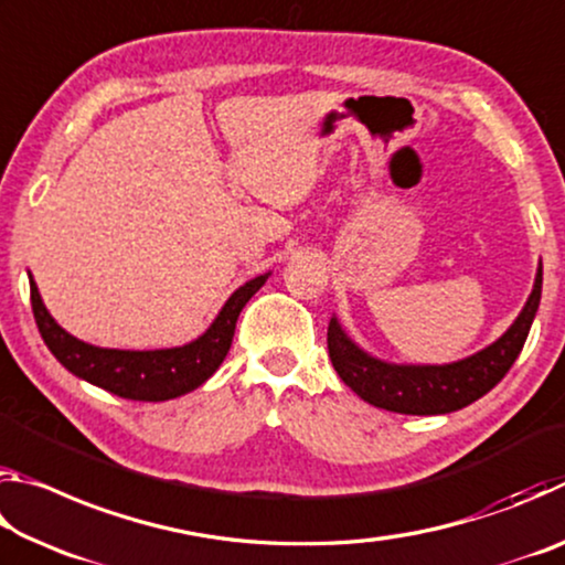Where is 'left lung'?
<instances>
[{
    "instance_id": "1",
    "label": "left lung",
    "mask_w": 565,
    "mask_h": 565,
    "mask_svg": "<svg viewBox=\"0 0 565 565\" xmlns=\"http://www.w3.org/2000/svg\"><path fill=\"white\" fill-rule=\"evenodd\" d=\"M541 284L543 266H539L533 291L511 329L491 347L463 361L446 363V366H401V363L379 361L361 351L343 333L339 321L331 319L327 333L331 363L343 384L351 386L353 394L369 401L371 406L411 416L451 414L489 394L509 374L539 311Z\"/></svg>"
}]
</instances>
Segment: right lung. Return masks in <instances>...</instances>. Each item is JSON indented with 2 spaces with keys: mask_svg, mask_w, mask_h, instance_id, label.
Returning a JSON list of instances; mask_svg holds the SVG:
<instances>
[{
  "mask_svg": "<svg viewBox=\"0 0 565 565\" xmlns=\"http://www.w3.org/2000/svg\"><path fill=\"white\" fill-rule=\"evenodd\" d=\"M269 274L256 276L228 296L224 309L218 311L212 327L196 341L179 349L159 351H119L99 349L66 333L42 303L40 289L30 276L34 321L46 347L66 371L89 384L109 391L114 396L131 401H169L189 394L222 366L228 349H232L236 319L246 301L262 289Z\"/></svg>",
  "mask_w": 565,
  "mask_h": 565,
  "instance_id": "obj_1",
  "label": "right lung"
}]
</instances>
